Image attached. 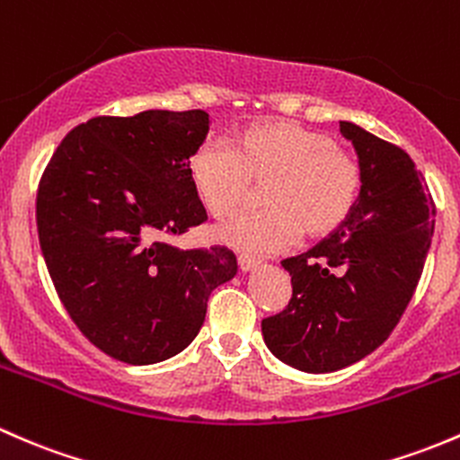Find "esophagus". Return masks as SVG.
I'll return each instance as SVG.
<instances>
[{
	"mask_svg": "<svg viewBox=\"0 0 460 460\" xmlns=\"http://www.w3.org/2000/svg\"><path fill=\"white\" fill-rule=\"evenodd\" d=\"M239 268H241V272H252V270H257L259 268V261L257 259H250V257H239Z\"/></svg>",
	"mask_w": 460,
	"mask_h": 460,
	"instance_id": "34e87169",
	"label": "esophagus"
}]
</instances>
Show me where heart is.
Returning a JSON list of instances; mask_svg holds the SVG:
<instances>
[{"label":"heart","mask_w":460,"mask_h":460,"mask_svg":"<svg viewBox=\"0 0 460 460\" xmlns=\"http://www.w3.org/2000/svg\"><path fill=\"white\" fill-rule=\"evenodd\" d=\"M188 179L203 210L230 219L248 203L250 183L263 186L259 215L215 230L239 252L277 254L296 241H321L345 226L363 190V170L328 132L270 119L241 128L228 146L203 144L188 159Z\"/></svg>","instance_id":"b5f03b06"}]
</instances>
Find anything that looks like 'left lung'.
I'll return each instance as SVG.
<instances>
[{
  "label": "left lung",
  "instance_id": "left-lung-1",
  "mask_svg": "<svg viewBox=\"0 0 460 460\" xmlns=\"http://www.w3.org/2000/svg\"><path fill=\"white\" fill-rule=\"evenodd\" d=\"M363 170L357 208L341 230L281 261L292 299L261 321L270 352L295 370H343L396 328L419 286L434 236L432 195L399 146L341 121Z\"/></svg>",
  "mask_w": 460,
  "mask_h": 460
}]
</instances>
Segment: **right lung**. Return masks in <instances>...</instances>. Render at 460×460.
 <instances>
[{
  "mask_svg": "<svg viewBox=\"0 0 460 460\" xmlns=\"http://www.w3.org/2000/svg\"><path fill=\"white\" fill-rule=\"evenodd\" d=\"M206 111L94 117L66 135L37 190L41 254L70 319L117 361L150 366L195 341L208 296L236 274L228 248L181 250L203 224L188 159Z\"/></svg>",
  "mask_w": 460,
  "mask_h": 460,
  "instance_id": "obj_1",
  "label": "right lung"
}]
</instances>
